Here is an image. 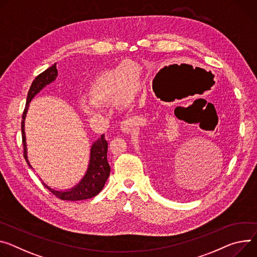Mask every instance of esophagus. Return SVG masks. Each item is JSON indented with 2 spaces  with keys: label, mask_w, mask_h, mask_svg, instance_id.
<instances>
[{
  "label": "esophagus",
  "mask_w": 257,
  "mask_h": 257,
  "mask_svg": "<svg viewBox=\"0 0 257 257\" xmlns=\"http://www.w3.org/2000/svg\"><path fill=\"white\" fill-rule=\"evenodd\" d=\"M135 125H136V120L134 118H130V119H128V120H126V121L121 123L120 130L122 132H124V133H128V132H130L134 128Z\"/></svg>",
  "instance_id": "obj_1"
}]
</instances>
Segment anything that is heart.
Here are the masks:
<instances>
[{"instance_id":"obj_1","label":"heart","mask_w":257,"mask_h":257,"mask_svg":"<svg viewBox=\"0 0 257 257\" xmlns=\"http://www.w3.org/2000/svg\"><path fill=\"white\" fill-rule=\"evenodd\" d=\"M142 67L132 60H124L113 68L100 73L89 87V99L82 102L88 114H101L105 103L131 104L141 90Z\"/></svg>"}]
</instances>
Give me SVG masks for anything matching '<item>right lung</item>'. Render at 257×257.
I'll return each instance as SVG.
<instances>
[{
    "mask_svg": "<svg viewBox=\"0 0 257 257\" xmlns=\"http://www.w3.org/2000/svg\"><path fill=\"white\" fill-rule=\"evenodd\" d=\"M57 74L58 72L56 68V63H54L52 66L48 67L46 71H44L42 74L36 77L28 93L26 108L22 114L21 132H22L23 150H25V152H23V157H25L28 165L31 168L33 167L30 164V161L28 159V149H27L26 132H25V121H26L27 112L32 99L44 87L55 81ZM106 155H107V142L105 141L104 134H102L101 137L98 138L97 141L92 145L90 150V161H89L88 169L84 177L76 186H74V188L69 190L59 191V190L50 188V186L46 184L45 182H43V184L57 198L65 201H81V200H87V199L95 197L101 192L109 176L110 167L108 165Z\"/></svg>",
    "mask_w": 257,
    "mask_h": 257,
    "instance_id": "obj_1",
    "label": "right lung"
}]
</instances>
